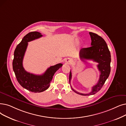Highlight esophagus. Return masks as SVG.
Segmentation results:
<instances>
[{
	"label": "esophagus",
	"mask_w": 126,
	"mask_h": 126,
	"mask_svg": "<svg viewBox=\"0 0 126 126\" xmlns=\"http://www.w3.org/2000/svg\"><path fill=\"white\" fill-rule=\"evenodd\" d=\"M72 62H73V61L72 60V59H67L66 60V61H65V63L67 64H72Z\"/></svg>",
	"instance_id": "esophagus-1"
}]
</instances>
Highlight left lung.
<instances>
[{
	"label": "left lung",
	"mask_w": 126,
	"mask_h": 126,
	"mask_svg": "<svg viewBox=\"0 0 126 126\" xmlns=\"http://www.w3.org/2000/svg\"><path fill=\"white\" fill-rule=\"evenodd\" d=\"M89 34L91 38L92 46L82 48L79 52L80 58L83 61H85L84 60H91L97 62L98 63L97 67L100 72V75L97 83L93 86L92 91L89 93L82 94L79 93L74 90L70 86L71 88L76 93L83 96L94 95L100 90L109 77L111 71V54L106 42L103 38L94 33L89 32ZM72 77V72L70 70L69 77L70 84Z\"/></svg>",
	"instance_id": "obj_1"
}]
</instances>
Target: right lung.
<instances>
[{"mask_svg": "<svg viewBox=\"0 0 126 126\" xmlns=\"http://www.w3.org/2000/svg\"><path fill=\"white\" fill-rule=\"evenodd\" d=\"M43 35L39 32H31L26 34L15 48L13 61V69L19 84L26 90L34 93H40L49 87L54 74L61 68L62 64H57L48 68L41 75L31 74L25 70L23 61L28 42L39 39Z\"/></svg>", "mask_w": 126, "mask_h": 126, "instance_id": "1", "label": "right lung"}]
</instances>
